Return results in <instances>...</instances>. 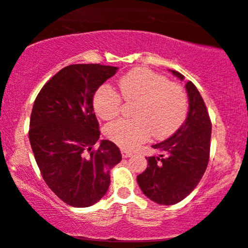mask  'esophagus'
Returning <instances> with one entry per match:
<instances>
[{
	"instance_id": "34e87169",
	"label": "esophagus",
	"mask_w": 248,
	"mask_h": 248,
	"mask_svg": "<svg viewBox=\"0 0 248 248\" xmlns=\"http://www.w3.org/2000/svg\"><path fill=\"white\" fill-rule=\"evenodd\" d=\"M121 155L124 158H128V157H132L133 153L132 151L127 150V149H121Z\"/></svg>"
}]
</instances>
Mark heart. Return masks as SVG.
Returning a JSON list of instances; mask_svg holds the SVG:
<instances>
[{"instance_id":"obj_1","label":"heart","mask_w":248,"mask_h":248,"mask_svg":"<svg viewBox=\"0 0 248 248\" xmlns=\"http://www.w3.org/2000/svg\"><path fill=\"white\" fill-rule=\"evenodd\" d=\"M121 95L134 105V119H120L107 124L105 135L122 148L133 149L145 142L153 134L165 139L184 124L188 101L184 89L170 83L165 76L147 68H137L119 80ZM121 95L112 86L101 85L93 97V109L104 120L120 113Z\"/></svg>"}]
</instances>
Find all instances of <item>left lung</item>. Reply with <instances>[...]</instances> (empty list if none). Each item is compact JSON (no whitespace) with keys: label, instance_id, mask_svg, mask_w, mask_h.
<instances>
[{"label":"left lung","instance_id":"left-lung-1","mask_svg":"<svg viewBox=\"0 0 248 248\" xmlns=\"http://www.w3.org/2000/svg\"><path fill=\"white\" fill-rule=\"evenodd\" d=\"M170 71L184 80L180 73ZM185 88L189 101L186 120L171 137L153 145L159 155L148 157V168L137 175L143 194L158 204L183 201L198 186L209 162V114L196 86L188 80Z\"/></svg>","mask_w":248,"mask_h":248}]
</instances>
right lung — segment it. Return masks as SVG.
Wrapping results in <instances>:
<instances>
[{"mask_svg":"<svg viewBox=\"0 0 248 248\" xmlns=\"http://www.w3.org/2000/svg\"><path fill=\"white\" fill-rule=\"evenodd\" d=\"M118 67L71 64L55 74L35 98L29 139L45 183L71 207L97 203L111 183L109 170L121 162L114 143L99 140L93 112L98 88Z\"/></svg>","mask_w":248,"mask_h":248,"instance_id":"add662e5","label":"right lung"}]
</instances>
